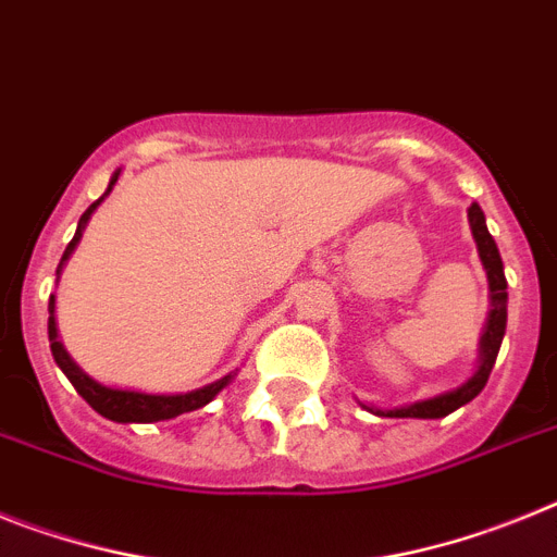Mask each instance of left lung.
Instances as JSON below:
<instances>
[{
    "mask_svg": "<svg viewBox=\"0 0 557 557\" xmlns=\"http://www.w3.org/2000/svg\"><path fill=\"white\" fill-rule=\"evenodd\" d=\"M468 224H471L473 240H476V249H480V260L487 272V285H491V313H487V325L485 333L480 338V367L473 372L471 379L462 386L451 389V393L434 395L429 400H418V404L398 406V409H372V406H364L370 412L381 414V418H446V414L457 412L459 406H466L468 400H473L476 395L485 389L487 379H491V370L496 364V356H499L502 338H505L507 327V280H505V265H502L499 249H496V240L491 238L485 224V212L482 207L473 201L468 207Z\"/></svg>",
    "mask_w": 557,
    "mask_h": 557,
    "instance_id": "1",
    "label": "left lung"
}]
</instances>
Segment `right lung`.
Wrapping results in <instances>:
<instances>
[{"instance_id": "right-lung-1", "label": "right lung", "mask_w": 557, "mask_h": 557, "mask_svg": "<svg viewBox=\"0 0 557 557\" xmlns=\"http://www.w3.org/2000/svg\"><path fill=\"white\" fill-rule=\"evenodd\" d=\"M120 178V171H114V176H111L109 187H106L103 196L95 201V205H89V210L81 215V221H77V230H75V238L70 240V246H66L64 258H61V263H58L55 274L61 277V269H64V263L70 260V255L75 251L77 240H81V235H84L86 224H89L91 212L98 210L100 201H103L106 196L111 193V187L117 185ZM47 331H50V350H52V359H55V364L61 367V372H64L66 379L72 381V386L77 389V395L86 400V404L95 409L98 414H103V418L114 420V423H157V420H171V418H178V414L185 412H196V409H201V406L210 404L215 395L224 389L226 384L232 381V372L230 375H224V379L212 381V384L201 386V389H193V393H178V395H148V393H134V389H114V386H103L98 384L95 379H89L81 367L75 364V361L70 359V352L64 350V345L58 342V327H55V297L50 294V322H47Z\"/></svg>"}]
</instances>
